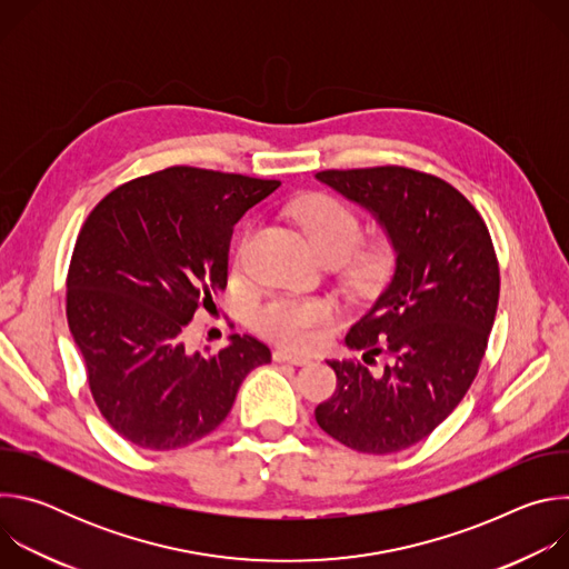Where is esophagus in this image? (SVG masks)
<instances>
[{
    "label": "esophagus",
    "mask_w": 569,
    "mask_h": 569,
    "mask_svg": "<svg viewBox=\"0 0 569 569\" xmlns=\"http://www.w3.org/2000/svg\"><path fill=\"white\" fill-rule=\"evenodd\" d=\"M274 362H290V365H297V367H301V365H308L310 362V358L308 356H297V353H290V351H283V349H279V351H274Z\"/></svg>",
    "instance_id": "34e87169"
}]
</instances>
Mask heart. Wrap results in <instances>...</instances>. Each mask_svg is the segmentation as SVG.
<instances>
[{
	"label": "heart",
	"instance_id": "b5f03b06",
	"mask_svg": "<svg viewBox=\"0 0 569 569\" xmlns=\"http://www.w3.org/2000/svg\"><path fill=\"white\" fill-rule=\"evenodd\" d=\"M292 220L303 229L308 242L321 261H345L356 252L362 240L360 216L340 198L331 193H310L290 207ZM248 246V233L240 238L233 261L240 263ZM387 268V250L371 246L358 252L351 261V279L358 286L376 283ZM338 317V308L327 297H297L277 295L254 306L250 323L263 338L288 349H312L323 331Z\"/></svg>",
	"mask_w": 569,
	"mask_h": 569
}]
</instances>
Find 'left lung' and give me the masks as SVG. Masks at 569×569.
<instances>
[{
  "label": "left lung",
  "mask_w": 569,
  "mask_h": 569,
  "mask_svg": "<svg viewBox=\"0 0 569 569\" xmlns=\"http://www.w3.org/2000/svg\"><path fill=\"white\" fill-rule=\"evenodd\" d=\"M317 180L367 207L396 250L393 274L347 333L358 358L329 360L336 393L317 405V426L367 455L426 439L461 402L489 345L500 266L479 211L450 182L410 167L319 171Z\"/></svg>",
  "instance_id": "8db88e82"
}]
</instances>
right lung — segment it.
I'll return each instance as SVG.
<instances>
[{
    "label": "right lung",
    "mask_w": 569,
    "mask_h": 569,
    "mask_svg": "<svg viewBox=\"0 0 569 569\" xmlns=\"http://www.w3.org/2000/svg\"><path fill=\"white\" fill-rule=\"evenodd\" d=\"M281 182L169 167L110 191L76 238L67 321L99 412L126 441L176 450L213 432L246 376L270 362L252 336L189 353L187 323L227 288L233 224Z\"/></svg>",
    "instance_id": "add662e5"
}]
</instances>
